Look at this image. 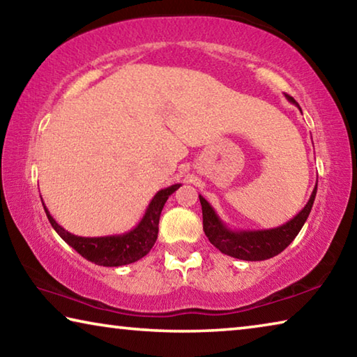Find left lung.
Masks as SVG:
<instances>
[{
	"label": "left lung",
	"instance_id": "left-lung-1",
	"mask_svg": "<svg viewBox=\"0 0 357 357\" xmlns=\"http://www.w3.org/2000/svg\"><path fill=\"white\" fill-rule=\"evenodd\" d=\"M287 99L301 110L299 104L293 98L287 96ZM317 187L318 181L309 202L291 220L269 229H231L220 219L215 209L204 200V197L198 195L203 211L204 234L215 249H219L228 257L244 259V261H263V259L273 258L285 250L293 243V239L298 236L301 228L304 227L312 211L313 202H315Z\"/></svg>",
	"mask_w": 357,
	"mask_h": 357
}]
</instances>
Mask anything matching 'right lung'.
Returning a JSON list of instances; mask_svg holds the SVG:
<instances>
[{
	"mask_svg": "<svg viewBox=\"0 0 357 357\" xmlns=\"http://www.w3.org/2000/svg\"><path fill=\"white\" fill-rule=\"evenodd\" d=\"M179 187L181 184H173L167 187V189L157 192L135 228H132L130 231H126L123 234H112V236H75V234L69 233L68 229H64L53 219L44 202H42V204H44L48 222L52 223L55 231L72 249H75L83 258H86L88 261L94 264L105 266V268H118V266L138 261V259L143 258L153 249L157 239V233H159V219L162 209H164L168 197L174 190H178Z\"/></svg>",
	"mask_w": 357,
	"mask_h": 357,
	"instance_id": "1",
	"label": "right lung"
}]
</instances>
